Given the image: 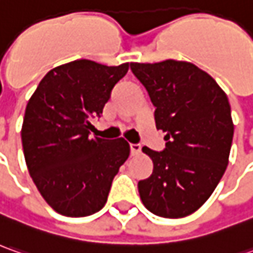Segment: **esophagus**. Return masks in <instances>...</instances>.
I'll list each match as a JSON object with an SVG mask.
<instances>
[{
  "mask_svg": "<svg viewBox=\"0 0 253 253\" xmlns=\"http://www.w3.org/2000/svg\"><path fill=\"white\" fill-rule=\"evenodd\" d=\"M130 153H131V155H138L141 153V147L137 145V144H131L130 145Z\"/></svg>",
  "mask_w": 253,
  "mask_h": 253,
  "instance_id": "obj_1",
  "label": "esophagus"
}]
</instances>
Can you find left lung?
<instances>
[{"label":"left lung","mask_w":253,"mask_h":253,"mask_svg":"<svg viewBox=\"0 0 253 253\" xmlns=\"http://www.w3.org/2000/svg\"><path fill=\"white\" fill-rule=\"evenodd\" d=\"M155 106V126L167 147L153 160L151 176L138 182L143 205L155 215L182 218L211 196L228 165L234 123L225 92L211 75L179 60L130 63Z\"/></svg>","instance_id":"obj_1"}]
</instances>
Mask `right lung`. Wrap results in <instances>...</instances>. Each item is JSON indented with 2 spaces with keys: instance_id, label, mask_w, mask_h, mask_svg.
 I'll use <instances>...</instances> for the list:
<instances>
[{
  "instance_id": "add662e5",
  "label": "right lung",
  "mask_w": 253,
  "mask_h": 253,
  "mask_svg": "<svg viewBox=\"0 0 253 253\" xmlns=\"http://www.w3.org/2000/svg\"><path fill=\"white\" fill-rule=\"evenodd\" d=\"M128 63L75 60L50 70L26 105L21 134L26 167L42 197L66 217H86L108 200L112 180L130 155L123 137H89Z\"/></svg>"
}]
</instances>
